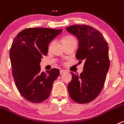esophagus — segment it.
I'll return each instance as SVG.
<instances>
[{"label":"esophagus","mask_w":124,"mask_h":124,"mask_svg":"<svg viewBox=\"0 0 124 124\" xmlns=\"http://www.w3.org/2000/svg\"><path fill=\"white\" fill-rule=\"evenodd\" d=\"M66 73L65 70H60V73H61V74H63V73Z\"/></svg>","instance_id":"esophagus-1"}]
</instances>
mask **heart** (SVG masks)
Listing matches in <instances>:
<instances>
[{"label": "heart", "instance_id": "heart-1", "mask_svg": "<svg viewBox=\"0 0 124 124\" xmlns=\"http://www.w3.org/2000/svg\"><path fill=\"white\" fill-rule=\"evenodd\" d=\"M74 39L73 37H72V36H67V37H65V38H63V40H62V41H63V40H70V39Z\"/></svg>", "mask_w": 124, "mask_h": 124}]
</instances>
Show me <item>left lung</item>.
Wrapping results in <instances>:
<instances>
[{
  "label": "left lung",
  "instance_id": "obj_1",
  "mask_svg": "<svg viewBox=\"0 0 124 124\" xmlns=\"http://www.w3.org/2000/svg\"><path fill=\"white\" fill-rule=\"evenodd\" d=\"M66 30L78 39L76 57L79 63H84L80 75L71 72L68 93L76 102L86 104L95 99L104 87L110 63L108 45L101 33L89 25L76 24Z\"/></svg>",
  "mask_w": 124,
  "mask_h": 124
}]
</instances>
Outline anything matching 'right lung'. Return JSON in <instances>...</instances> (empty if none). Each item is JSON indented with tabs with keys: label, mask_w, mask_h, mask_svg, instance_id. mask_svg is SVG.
Here are the masks:
<instances>
[{
	"label": "right lung",
	"mask_w": 124,
	"mask_h": 124,
	"mask_svg": "<svg viewBox=\"0 0 124 124\" xmlns=\"http://www.w3.org/2000/svg\"><path fill=\"white\" fill-rule=\"evenodd\" d=\"M62 30L29 28L19 33L13 42L9 57L18 91L25 99L40 103L50 95L53 84L60 74L53 68L40 71V63L48 51V44Z\"/></svg>",
	"instance_id": "add662e5"
}]
</instances>
